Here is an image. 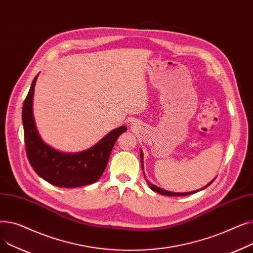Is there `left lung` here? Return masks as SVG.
<instances>
[{"instance_id":"8db88e82","label":"left lung","mask_w":253,"mask_h":253,"mask_svg":"<svg viewBox=\"0 0 253 253\" xmlns=\"http://www.w3.org/2000/svg\"><path fill=\"white\" fill-rule=\"evenodd\" d=\"M140 161H141V168H142V170H143V154H142V151H141V150H140ZM144 177H145V176H144ZM214 179H215V178H214ZM214 179L211 180L207 185H205V187H203L202 189L196 190V191H193V192H188V193H173V192H169V191H166V190H163V189H161V188L157 187V185L151 183V182L148 181L147 179H145V180H147V182H148V184H149V187H150L154 192L159 193V194H161V195H164V196H189V195L195 194V193H197V192H199V191L206 189L207 187H209V185H210L212 182L214 181Z\"/></svg>"}]
</instances>
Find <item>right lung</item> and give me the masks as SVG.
I'll list each match as a JSON object with an SVG mask.
<instances>
[{
	"instance_id": "right-lung-1",
	"label": "right lung",
	"mask_w": 253,
	"mask_h": 253,
	"mask_svg": "<svg viewBox=\"0 0 253 253\" xmlns=\"http://www.w3.org/2000/svg\"><path fill=\"white\" fill-rule=\"evenodd\" d=\"M37 75L22 108V124L26 155L36 173L49 183L60 188H78L97 181L108 165L112 150L126 126L112 130L92 148L79 153H62L40 136L33 113V99Z\"/></svg>"
}]
</instances>
